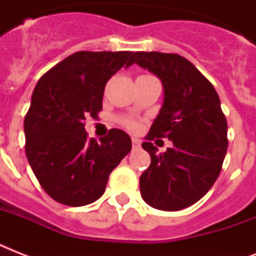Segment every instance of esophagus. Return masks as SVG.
<instances>
[{"label":"esophagus","instance_id":"esophagus-1","mask_svg":"<svg viewBox=\"0 0 256 256\" xmlns=\"http://www.w3.org/2000/svg\"><path fill=\"white\" fill-rule=\"evenodd\" d=\"M132 148H138L140 146V140H136V138H132Z\"/></svg>","mask_w":256,"mask_h":256}]
</instances>
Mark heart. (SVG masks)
Masks as SVG:
<instances>
[{"mask_svg":"<svg viewBox=\"0 0 256 256\" xmlns=\"http://www.w3.org/2000/svg\"><path fill=\"white\" fill-rule=\"evenodd\" d=\"M148 76H140L138 78H148ZM122 124H124V128H128V130H132V132H136L138 128H140V122L136 120H132V118H124V120H120Z\"/></svg>","mask_w":256,"mask_h":256,"instance_id":"heart-1","label":"heart"}]
</instances>
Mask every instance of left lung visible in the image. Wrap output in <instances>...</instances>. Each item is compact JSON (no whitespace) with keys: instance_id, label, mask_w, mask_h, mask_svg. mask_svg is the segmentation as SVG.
I'll use <instances>...</instances> for the list:
<instances>
[{"instance_id":"1","label":"left lung","mask_w":256,"mask_h":256,"mask_svg":"<svg viewBox=\"0 0 256 256\" xmlns=\"http://www.w3.org/2000/svg\"><path fill=\"white\" fill-rule=\"evenodd\" d=\"M132 64L156 74L164 94L142 144L152 164L140 175V195L158 210H182L198 202L222 170L228 142L220 100L211 82L179 54L136 52ZM154 138H168L173 146L156 154Z\"/></svg>"}]
</instances>
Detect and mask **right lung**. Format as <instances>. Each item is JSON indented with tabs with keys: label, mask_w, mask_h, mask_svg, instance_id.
<instances>
[{
	"label": "right lung",
	"mask_w": 256,
	"mask_h": 256,
	"mask_svg": "<svg viewBox=\"0 0 256 256\" xmlns=\"http://www.w3.org/2000/svg\"><path fill=\"white\" fill-rule=\"evenodd\" d=\"M132 52H77L52 68L34 88L25 116V152L46 194L80 207L104 192L108 175L132 150V140L112 128L98 144L84 120L102 108L108 81L128 65Z\"/></svg>",
	"instance_id": "1"
}]
</instances>
